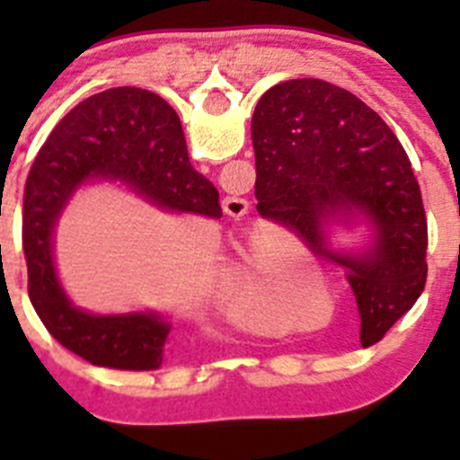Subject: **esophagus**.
Here are the masks:
<instances>
[{"mask_svg": "<svg viewBox=\"0 0 460 460\" xmlns=\"http://www.w3.org/2000/svg\"><path fill=\"white\" fill-rule=\"evenodd\" d=\"M222 208H225L226 216L231 217H244L249 213V202L238 196H226L225 200H222Z\"/></svg>", "mask_w": 460, "mask_h": 460, "instance_id": "1", "label": "esophagus"}]
</instances>
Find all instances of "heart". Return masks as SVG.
I'll use <instances>...</instances> for the list:
<instances>
[{
  "instance_id": "b5f03b06",
  "label": "heart",
  "mask_w": 460,
  "mask_h": 460,
  "mask_svg": "<svg viewBox=\"0 0 460 460\" xmlns=\"http://www.w3.org/2000/svg\"><path fill=\"white\" fill-rule=\"evenodd\" d=\"M291 262L271 258L258 249L243 262L234 285V312L243 320H256L278 305L291 282Z\"/></svg>"
}]
</instances>
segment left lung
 <instances>
[{"label": "left lung", "instance_id": "obj_1", "mask_svg": "<svg viewBox=\"0 0 460 460\" xmlns=\"http://www.w3.org/2000/svg\"><path fill=\"white\" fill-rule=\"evenodd\" d=\"M258 211L341 264L356 296L360 342L405 316L428 280V216L405 148L345 88L303 77L269 88L252 119ZM365 215L375 243L360 257L328 247L332 219Z\"/></svg>", "mask_w": 460, "mask_h": 460}]
</instances>
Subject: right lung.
Wrapping results in <instances>:
<instances>
[{"label": "right lung", "mask_w": 460, "mask_h": 460, "mask_svg": "<svg viewBox=\"0 0 460 460\" xmlns=\"http://www.w3.org/2000/svg\"><path fill=\"white\" fill-rule=\"evenodd\" d=\"M122 180L146 200L220 217L217 189L191 166L182 124L169 102L136 86L86 97L37 153L24 189L22 247L29 298L50 336L97 367L155 372L171 324L157 314L93 316L73 307L53 264V229L82 182Z\"/></svg>", "instance_id": "right-lung-1"}]
</instances>
